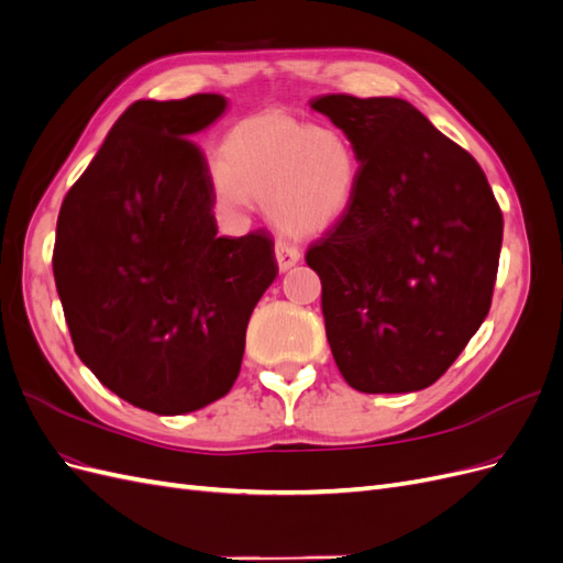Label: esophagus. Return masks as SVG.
Here are the masks:
<instances>
[{
    "label": "esophagus",
    "mask_w": 563,
    "mask_h": 563,
    "mask_svg": "<svg viewBox=\"0 0 563 563\" xmlns=\"http://www.w3.org/2000/svg\"><path fill=\"white\" fill-rule=\"evenodd\" d=\"M275 255H277L279 269L286 272V269H291L300 261V249L296 244H291V242H286V240H277Z\"/></svg>",
    "instance_id": "obj_1"
}]
</instances>
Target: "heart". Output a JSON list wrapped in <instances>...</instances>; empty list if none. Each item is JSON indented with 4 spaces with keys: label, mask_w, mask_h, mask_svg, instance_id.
<instances>
[{
    "label": "heart",
    "mask_w": 563,
    "mask_h": 563,
    "mask_svg": "<svg viewBox=\"0 0 563 563\" xmlns=\"http://www.w3.org/2000/svg\"><path fill=\"white\" fill-rule=\"evenodd\" d=\"M211 180L223 209L244 211L255 199L267 203L279 228L314 234L347 211L360 162L340 131L267 112L244 119L228 133Z\"/></svg>",
    "instance_id": "obj_1"
}]
</instances>
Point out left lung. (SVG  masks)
I'll list each match as a JSON object with an SVG mask.
<instances>
[{
  "label": "left lung",
  "mask_w": 563,
  "mask_h": 563,
  "mask_svg": "<svg viewBox=\"0 0 563 563\" xmlns=\"http://www.w3.org/2000/svg\"><path fill=\"white\" fill-rule=\"evenodd\" d=\"M310 106L360 162L347 211L305 253L333 360L368 395L430 387L490 310L503 211L470 152L406 100L329 93Z\"/></svg>",
  "instance_id": "8db88e82"
}]
</instances>
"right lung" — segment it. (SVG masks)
<instances>
[{
	"instance_id": "right-lung-1",
	"label": "right lung",
	"mask_w": 563,
	"mask_h": 563,
	"mask_svg": "<svg viewBox=\"0 0 563 563\" xmlns=\"http://www.w3.org/2000/svg\"><path fill=\"white\" fill-rule=\"evenodd\" d=\"M228 100H135L65 195L54 277L75 352L124 401L159 416L225 397L255 302L277 279L263 230L218 236L213 180L190 135Z\"/></svg>"
}]
</instances>
